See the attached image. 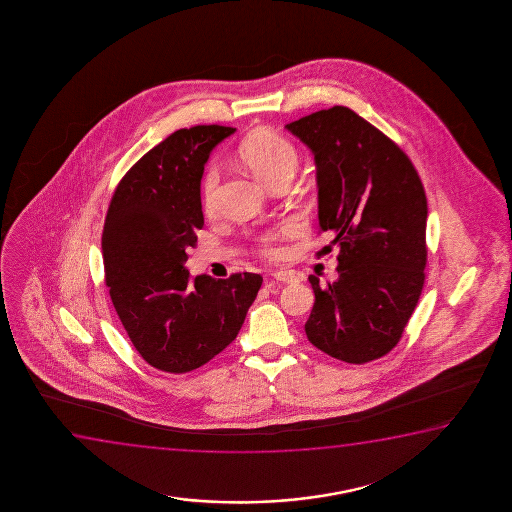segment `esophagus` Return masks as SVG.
Returning a JSON list of instances; mask_svg holds the SVG:
<instances>
[{
  "label": "esophagus",
  "instance_id": "1",
  "mask_svg": "<svg viewBox=\"0 0 512 512\" xmlns=\"http://www.w3.org/2000/svg\"><path fill=\"white\" fill-rule=\"evenodd\" d=\"M273 278L276 281H280V283H288V285L299 281V278L294 273H290V271H276V273H273Z\"/></svg>",
  "mask_w": 512,
  "mask_h": 512
}]
</instances>
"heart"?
Masks as SVG:
<instances>
[{"label": "heart", "mask_w": 512, "mask_h": 512, "mask_svg": "<svg viewBox=\"0 0 512 512\" xmlns=\"http://www.w3.org/2000/svg\"><path fill=\"white\" fill-rule=\"evenodd\" d=\"M241 161L245 162L246 168L252 171L253 175L259 178L260 182L266 185H273L285 176L294 175L299 155L294 145L281 134L274 133L271 129H259L255 133L246 136L241 141L238 150ZM218 182H220V173L217 166H210L206 169L201 183V192H203V203L206 211L213 210L215 206V196H217ZM278 232H271L260 238V250L269 257H274L280 252L278 248Z\"/></svg>", "instance_id": "obj_1"}]
</instances>
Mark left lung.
I'll return each mask as SVG.
<instances>
[{"mask_svg":"<svg viewBox=\"0 0 512 512\" xmlns=\"http://www.w3.org/2000/svg\"><path fill=\"white\" fill-rule=\"evenodd\" d=\"M315 155L320 231L336 245L337 280L309 276V343L348 364L397 346L427 266V197L402 150L346 106L287 124Z\"/></svg>","mask_w":512,"mask_h":512,"instance_id":"left-lung-1","label":"left lung"}]
</instances>
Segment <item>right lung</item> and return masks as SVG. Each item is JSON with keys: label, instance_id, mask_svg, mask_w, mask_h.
Returning a JSON list of instances; mask_svg holds the SVG:
<instances>
[{"label": "right lung", "instance_id": "add662e5", "mask_svg": "<svg viewBox=\"0 0 512 512\" xmlns=\"http://www.w3.org/2000/svg\"><path fill=\"white\" fill-rule=\"evenodd\" d=\"M236 129H178L143 155L115 189L101 238L106 285L145 362L183 374L238 336L262 276L190 278L187 250L203 229L201 178L211 150Z\"/></svg>", "mask_w": 512, "mask_h": 512}]
</instances>
